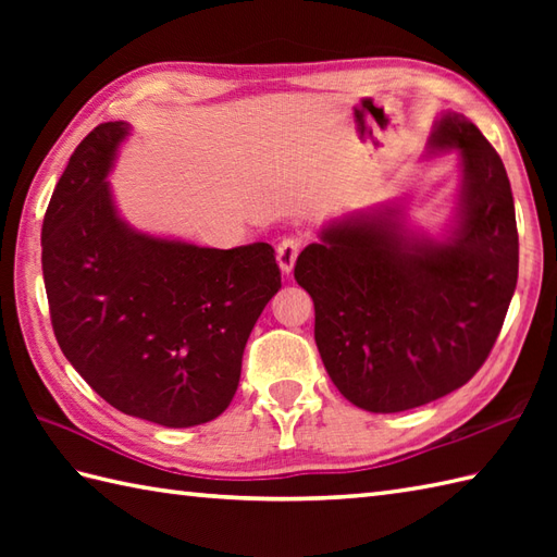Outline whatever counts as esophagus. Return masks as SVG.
<instances>
[{
	"label": "esophagus",
	"mask_w": 557,
	"mask_h": 557,
	"mask_svg": "<svg viewBox=\"0 0 557 557\" xmlns=\"http://www.w3.org/2000/svg\"><path fill=\"white\" fill-rule=\"evenodd\" d=\"M301 246H304V242L299 239V236H285V239L277 244V265L282 272H285V275H289V272L294 270V263H297Z\"/></svg>",
	"instance_id": "obj_1"
}]
</instances>
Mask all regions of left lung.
Segmentation results:
<instances>
[{
    "instance_id": "left-lung-1",
    "label": "left lung",
    "mask_w": 557,
    "mask_h": 557,
    "mask_svg": "<svg viewBox=\"0 0 557 557\" xmlns=\"http://www.w3.org/2000/svg\"><path fill=\"white\" fill-rule=\"evenodd\" d=\"M457 150L461 184L443 239L405 210L351 212L321 230L294 277L315 306V345L351 405L395 413L471 381L500 335L519 268L510 180L465 114L443 112L429 156Z\"/></svg>"
}]
</instances>
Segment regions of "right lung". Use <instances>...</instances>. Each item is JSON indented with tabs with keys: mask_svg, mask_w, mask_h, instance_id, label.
I'll use <instances>...</instances> for the list:
<instances>
[{
	"mask_svg": "<svg viewBox=\"0 0 557 557\" xmlns=\"http://www.w3.org/2000/svg\"><path fill=\"white\" fill-rule=\"evenodd\" d=\"M128 134L126 122L92 128L47 206L50 318L64 357L104 401L188 429L230 407L280 268L265 242L222 251L134 230L108 182Z\"/></svg>",
	"mask_w": 557,
	"mask_h": 557,
	"instance_id": "add662e5",
	"label": "right lung"
}]
</instances>
